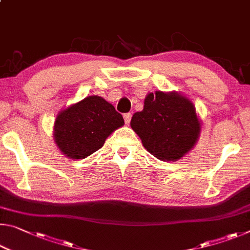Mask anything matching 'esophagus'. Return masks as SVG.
<instances>
[{"label":"esophagus","instance_id":"esophagus-1","mask_svg":"<svg viewBox=\"0 0 250 250\" xmlns=\"http://www.w3.org/2000/svg\"><path fill=\"white\" fill-rule=\"evenodd\" d=\"M131 117H132V115H131V113H125V115H124V119H125V125H129V124H130Z\"/></svg>","mask_w":250,"mask_h":250}]
</instances>
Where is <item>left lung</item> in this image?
I'll return each mask as SVG.
<instances>
[{
	"mask_svg": "<svg viewBox=\"0 0 250 250\" xmlns=\"http://www.w3.org/2000/svg\"><path fill=\"white\" fill-rule=\"evenodd\" d=\"M130 125L143 146L156 159L174 162L198 141L201 120L195 105L180 92H149L143 110L135 112Z\"/></svg>",
	"mask_w": 250,
	"mask_h": 250,
	"instance_id": "1",
	"label": "left lung"
}]
</instances>
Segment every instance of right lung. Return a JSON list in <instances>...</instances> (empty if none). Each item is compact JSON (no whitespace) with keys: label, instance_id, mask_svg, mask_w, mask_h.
I'll return each instance as SVG.
<instances>
[{"label":"right lung","instance_id":"add662e5","mask_svg":"<svg viewBox=\"0 0 250 250\" xmlns=\"http://www.w3.org/2000/svg\"><path fill=\"white\" fill-rule=\"evenodd\" d=\"M125 120L113 105L99 96H88L58 112L54 141L71 160H82L98 151Z\"/></svg>","mask_w":250,"mask_h":250}]
</instances>
